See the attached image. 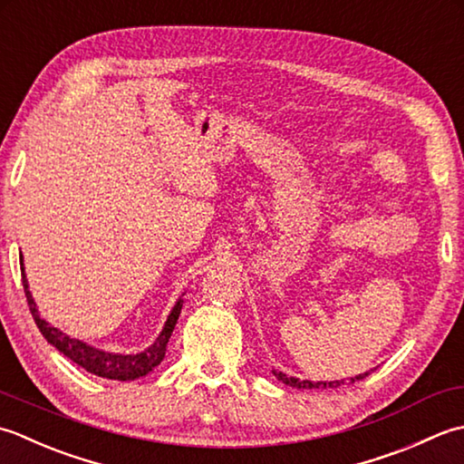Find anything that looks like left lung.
Listing matches in <instances>:
<instances>
[{
	"instance_id": "obj_1",
	"label": "left lung",
	"mask_w": 464,
	"mask_h": 464,
	"mask_svg": "<svg viewBox=\"0 0 464 464\" xmlns=\"http://www.w3.org/2000/svg\"><path fill=\"white\" fill-rule=\"evenodd\" d=\"M276 374V378L278 381H282L285 384H288V386H296V389H336V386H340V384H344L343 381H334V382H310V381H298V378H288L285 372H274ZM371 372H364V374H358V376H354V378H351V381L354 382V381H362L364 376H368Z\"/></svg>"
}]
</instances>
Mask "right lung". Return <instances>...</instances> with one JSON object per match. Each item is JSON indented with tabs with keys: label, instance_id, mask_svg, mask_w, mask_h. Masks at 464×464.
<instances>
[{
	"label": "right lung",
	"instance_id": "add662e5",
	"mask_svg": "<svg viewBox=\"0 0 464 464\" xmlns=\"http://www.w3.org/2000/svg\"><path fill=\"white\" fill-rule=\"evenodd\" d=\"M22 282H24L27 306H30L35 324H37V328H40V333L44 334L47 343L58 348V351L63 356H68L72 362H75L82 368H86L88 372L102 376V378H110V381H134V378L146 376L148 372H152L154 368L162 362V358L166 356L168 340H169V336H172V330L178 323L179 310H182V302H184V300L176 302L174 310L169 312V316L166 320L164 330L160 333L156 343L150 346L148 351L140 353V354H111V353L98 351V348H93V346H88L86 343H82V340L70 338L68 334H63L62 330L50 326L44 318H40V312H37L35 302L32 300L30 290H27L24 262H22Z\"/></svg>",
	"mask_w": 464,
	"mask_h": 464
}]
</instances>
